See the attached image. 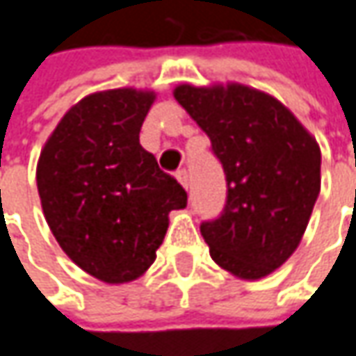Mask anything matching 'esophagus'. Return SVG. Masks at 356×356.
Here are the masks:
<instances>
[{"instance_id":"34e87169","label":"esophagus","mask_w":356,"mask_h":356,"mask_svg":"<svg viewBox=\"0 0 356 356\" xmlns=\"http://www.w3.org/2000/svg\"><path fill=\"white\" fill-rule=\"evenodd\" d=\"M177 179L179 183L185 187V189H189V173L185 171V169H181V171H177Z\"/></svg>"}]
</instances>
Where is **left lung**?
Wrapping results in <instances>:
<instances>
[{
    "mask_svg": "<svg viewBox=\"0 0 356 356\" xmlns=\"http://www.w3.org/2000/svg\"><path fill=\"white\" fill-rule=\"evenodd\" d=\"M173 95L225 173L221 213L201 221L211 258L243 280L268 276L298 248L318 197L316 140L282 102L241 84H183Z\"/></svg>",
    "mask_w": 356,
    "mask_h": 356,
    "instance_id": "1",
    "label": "left lung"
}]
</instances>
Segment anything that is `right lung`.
Segmentation results:
<instances>
[{"label": "right lung", "mask_w": 356, "mask_h": 356, "mask_svg": "<svg viewBox=\"0 0 356 356\" xmlns=\"http://www.w3.org/2000/svg\"><path fill=\"white\" fill-rule=\"evenodd\" d=\"M155 92L116 88L82 98L38 161V193L54 238L84 272L131 282L157 258L169 211L187 205L177 179L138 143Z\"/></svg>", "instance_id": "add662e5"}]
</instances>
